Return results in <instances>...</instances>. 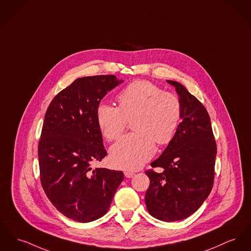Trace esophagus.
Segmentation results:
<instances>
[{
  "label": "esophagus",
  "instance_id": "34e87169",
  "mask_svg": "<svg viewBox=\"0 0 251 251\" xmlns=\"http://www.w3.org/2000/svg\"><path fill=\"white\" fill-rule=\"evenodd\" d=\"M124 176L127 178H132L134 176V173L130 172V171H126V172H124Z\"/></svg>",
  "mask_w": 251,
  "mask_h": 251
}]
</instances>
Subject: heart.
Returning <instances> with one entry per match:
<instances>
[{
	"instance_id": "obj_1",
	"label": "heart",
	"mask_w": 251,
	"mask_h": 251,
	"mask_svg": "<svg viewBox=\"0 0 251 251\" xmlns=\"http://www.w3.org/2000/svg\"><path fill=\"white\" fill-rule=\"evenodd\" d=\"M118 107L100 102L97 123L104 137L115 140L133 120L134 133L121 137L110 151L111 161L122 170L142 167L155 152V142L170 143L181 118V103L173 93L148 80H135L118 95Z\"/></svg>"
}]
</instances>
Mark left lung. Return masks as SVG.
Masks as SVG:
<instances>
[{"instance_id": "obj_1", "label": "left lung", "mask_w": 251, "mask_h": 251, "mask_svg": "<svg viewBox=\"0 0 251 251\" xmlns=\"http://www.w3.org/2000/svg\"><path fill=\"white\" fill-rule=\"evenodd\" d=\"M175 86L181 103V123L162 154L151 164L145 195L149 213L165 222L183 220L194 213L211 192L214 180L216 142L206 108L181 83Z\"/></svg>"}]
</instances>
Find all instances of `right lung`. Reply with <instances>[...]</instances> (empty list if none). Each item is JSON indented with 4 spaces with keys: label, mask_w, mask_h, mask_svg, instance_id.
Masks as SVG:
<instances>
[{
    "label": "right lung",
    "mask_w": 251,
    "mask_h": 251,
    "mask_svg": "<svg viewBox=\"0 0 251 251\" xmlns=\"http://www.w3.org/2000/svg\"><path fill=\"white\" fill-rule=\"evenodd\" d=\"M122 82L113 75L79 77L59 92L45 113L38 149L41 183L54 206L74 221L102 217L124 179L120 171L91 167L107 155L97 107Z\"/></svg>",
    "instance_id": "obj_1"
}]
</instances>
